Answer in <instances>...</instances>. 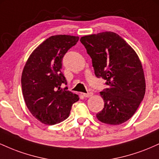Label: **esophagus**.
<instances>
[{
  "mask_svg": "<svg viewBox=\"0 0 159 159\" xmlns=\"http://www.w3.org/2000/svg\"><path fill=\"white\" fill-rule=\"evenodd\" d=\"M93 93L92 92H89L87 93H83V96H84L85 98H89V97H91V96H93Z\"/></svg>",
  "mask_w": 159,
  "mask_h": 159,
  "instance_id": "34e87169",
  "label": "esophagus"
}]
</instances>
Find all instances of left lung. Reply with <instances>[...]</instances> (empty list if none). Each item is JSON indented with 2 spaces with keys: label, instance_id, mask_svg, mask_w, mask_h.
Instances as JSON below:
<instances>
[{
  "label": "left lung",
  "instance_id": "left-lung-1",
  "mask_svg": "<svg viewBox=\"0 0 159 159\" xmlns=\"http://www.w3.org/2000/svg\"><path fill=\"white\" fill-rule=\"evenodd\" d=\"M80 41L92 59L96 76L106 80L109 86L100 92L105 105L96 117L109 125L125 123L136 112L145 94V77L139 57L114 32L82 36Z\"/></svg>",
  "mask_w": 159,
  "mask_h": 159
}]
</instances>
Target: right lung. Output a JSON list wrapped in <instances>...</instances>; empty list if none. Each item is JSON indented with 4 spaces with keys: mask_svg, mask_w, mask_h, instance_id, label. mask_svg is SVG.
I'll list each match as a JSON object with an SVG mask.
<instances>
[{
    "mask_svg": "<svg viewBox=\"0 0 159 159\" xmlns=\"http://www.w3.org/2000/svg\"><path fill=\"white\" fill-rule=\"evenodd\" d=\"M78 36H52L33 51L21 75L23 97L27 108L36 119L54 125L68 118L78 95L61 88L66 80L61 72L62 60Z\"/></svg>",
    "mask_w": 159,
    "mask_h": 159,
    "instance_id": "right-lung-1",
    "label": "right lung"
}]
</instances>
